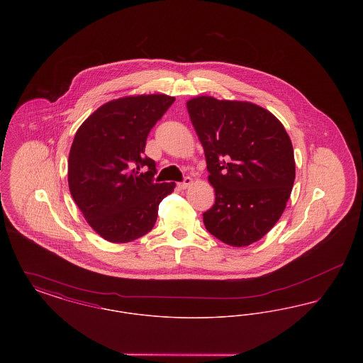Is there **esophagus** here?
<instances>
[{
	"label": "esophagus",
	"instance_id": "34e87169",
	"mask_svg": "<svg viewBox=\"0 0 363 363\" xmlns=\"http://www.w3.org/2000/svg\"><path fill=\"white\" fill-rule=\"evenodd\" d=\"M191 182H193V181H191V178H190V177H186L182 182H179V184H178V188H179V189H188L190 185H191Z\"/></svg>",
	"mask_w": 363,
	"mask_h": 363
}]
</instances>
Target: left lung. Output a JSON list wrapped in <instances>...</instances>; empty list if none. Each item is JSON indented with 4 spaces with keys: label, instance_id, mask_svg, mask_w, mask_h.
Masks as SVG:
<instances>
[{
    "label": "left lung",
    "instance_id": "1",
    "mask_svg": "<svg viewBox=\"0 0 363 363\" xmlns=\"http://www.w3.org/2000/svg\"><path fill=\"white\" fill-rule=\"evenodd\" d=\"M186 107L215 189V204L203 213L206 228L235 247L259 241L293 190V144L283 123L250 102L197 96Z\"/></svg>",
    "mask_w": 363,
    "mask_h": 363
}]
</instances>
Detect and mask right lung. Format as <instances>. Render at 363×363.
I'll return each mask as SVG.
<instances>
[{
  "instance_id": "right-lung-1",
  "label": "right lung",
  "mask_w": 363,
  "mask_h": 363,
  "mask_svg": "<svg viewBox=\"0 0 363 363\" xmlns=\"http://www.w3.org/2000/svg\"><path fill=\"white\" fill-rule=\"evenodd\" d=\"M163 94L110 101L77 129L68 184L86 223L106 241H135L152 230L160 201L175 182L154 181L155 162L144 155L156 122L174 104Z\"/></svg>"
}]
</instances>
